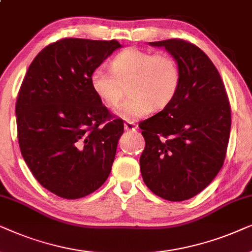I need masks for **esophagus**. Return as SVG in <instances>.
Returning <instances> with one entry per match:
<instances>
[{
    "label": "esophagus",
    "mask_w": 252,
    "mask_h": 252,
    "mask_svg": "<svg viewBox=\"0 0 252 252\" xmlns=\"http://www.w3.org/2000/svg\"><path fill=\"white\" fill-rule=\"evenodd\" d=\"M137 126L135 124V122H131V121H128V122L124 123V130L126 131H136Z\"/></svg>",
    "instance_id": "obj_1"
}]
</instances>
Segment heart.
<instances>
[{"instance_id":"obj_1","label":"heart","mask_w":252,"mask_h":252,"mask_svg":"<svg viewBox=\"0 0 252 252\" xmlns=\"http://www.w3.org/2000/svg\"><path fill=\"white\" fill-rule=\"evenodd\" d=\"M112 71L98 66L90 76L93 92L106 105L113 106L129 83L131 96L115 107L120 119L133 121L153 110L163 108L174 99L180 87V66L170 55L154 54L138 48H128L112 60Z\"/></svg>"}]
</instances>
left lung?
Segmentation results:
<instances>
[{
	"label": "left lung",
	"mask_w": 252,
	"mask_h": 252,
	"mask_svg": "<svg viewBox=\"0 0 252 252\" xmlns=\"http://www.w3.org/2000/svg\"><path fill=\"white\" fill-rule=\"evenodd\" d=\"M149 45L163 47L175 59L181 82L172 101L139 124L145 138L140 173L157 196L182 202L205 189L222 167L230 106L219 72L202 49L180 39Z\"/></svg>",
	"instance_id": "obj_1"
}]
</instances>
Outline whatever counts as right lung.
Masks as SVG:
<instances>
[{
    "instance_id": "right-lung-1",
    "label": "right lung",
    "mask_w": 252,
    "mask_h": 252,
    "mask_svg": "<svg viewBox=\"0 0 252 252\" xmlns=\"http://www.w3.org/2000/svg\"><path fill=\"white\" fill-rule=\"evenodd\" d=\"M116 40L65 38L43 48L24 77L16 102L22 156L43 188L65 199L94 192L108 179L123 121L90 85Z\"/></svg>"
}]
</instances>
